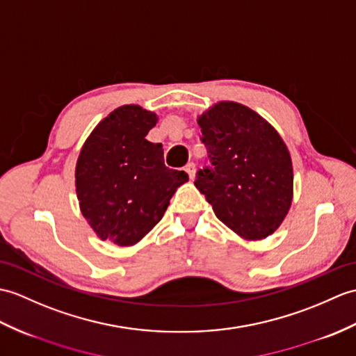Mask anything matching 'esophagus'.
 Returning <instances> with one entry per match:
<instances>
[{
	"label": "esophagus",
	"mask_w": 356,
	"mask_h": 356,
	"mask_svg": "<svg viewBox=\"0 0 356 356\" xmlns=\"http://www.w3.org/2000/svg\"><path fill=\"white\" fill-rule=\"evenodd\" d=\"M185 171L188 172V176H189V179H194V176H195V165H194L193 162H189V163H186V167H185Z\"/></svg>",
	"instance_id": "esophagus-1"
}]
</instances>
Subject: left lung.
<instances>
[{
    "label": "left lung",
    "mask_w": 356,
    "mask_h": 356,
    "mask_svg": "<svg viewBox=\"0 0 356 356\" xmlns=\"http://www.w3.org/2000/svg\"><path fill=\"white\" fill-rule=\"evenodd\" d=\"M209 163L194 185L220 221L245 239L271 235L293 200L291 156L282 138L249 107L221 102L198 117Z\"/></svg>",
    "instance_id": "1"
}]
</instances>
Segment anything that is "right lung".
Masks as SVG:
<instances>
[{
	"mask_svg": "<svg viewBox=\"0 0 356 356\" xmlns=\"http://www.w3.org/2000/svg\"><path fill=\"white\" fill-rule=\"evenodd\" d=\"M156 113L127 104L111 112L89 135L76 167L83 217L102 239L131 245L158 225L185 171L163 163L162 144L147 140Z\"/></svg>",
	"mask_w": 356,
	"mask_h": 356,
	"instance_id": "right-lung-1",
	"label": "right lung"
}]
</instances>
